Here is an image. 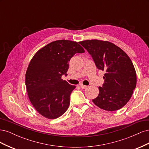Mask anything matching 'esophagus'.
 I'll return each instance as SVG.
<instances>
[{"label":"esophagus","instance_id":"esophagus-1","mask_svg":"<svg viewBox=\"0 0 149 149\" xmlns=\"http://www.w3.org/2000/svg\"><path fill=\"white\" fill-rule=\"evenodd\" d=\"M79 86H80V87L82 89H86V88H88V86L83 85V84H79Z\"/></svg>","mask_w":149,"mask_h":149}]
</instances>
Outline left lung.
<instances>
[{"label":"left lung","mask_w":149,"mask_h":149,"mask_svg":"<svg viewBox=\"0 0 149 149\" xmlns=\"http://www.w3.org/2000/svg\"><path fill=\"white\" fill-rule=\"evenodd\" d=\"M95 63L105 72L102 86L93 102L108 111L120 109L131 97L137 83V75L129 56L120 48L108 41L87 40L79 42Z\"/></svg>","instance_id":"left-lung-1"}]
</instances>
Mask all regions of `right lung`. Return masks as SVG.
<instances>
[{
  "mask_svg": "<svg viewBox=\"0 0 149 149\" xmlns=\"http://www.w3.org/2000/svg\"><path fill=\"white\" fill-rule=\"evenodd\" d=\"M84 52L78 42L59 40L40 49L31 58L25 74L26 89L31 104L45 118H58L68 109L76 86L61 76L67 75L71 58Z\"/></svg>",
  "mask_w": 149,
  "mask_h": 149,
  "instance_id": "obj_1",
  "label": "right lung"
}]
</instances>
